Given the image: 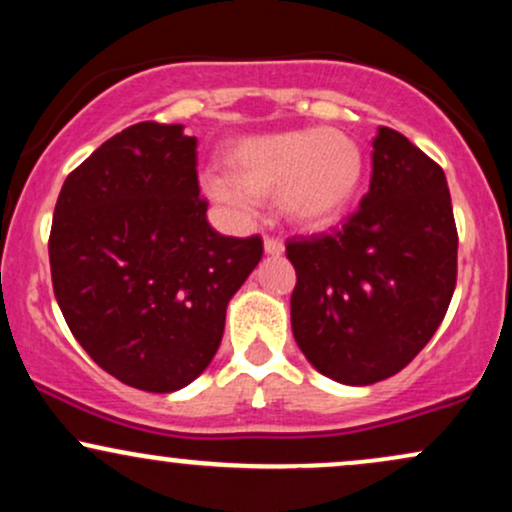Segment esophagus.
I'll return each instance as SVG.
<instances>
[{
    "mask_svg": "<svg viewBox=\"0 0 512 512\" xmlns=\"http://www.w3.org/2000/svg\"><path fill=\"white\" fill-rule=\"evenodd\" d=\"M264 252L272 257L284 255V243H281L279 238H264Z\"/></svg>",
    "mask_w": 512,
    "mask_h": 512,
    "instance_id": "1",
    "label": "esophagus"
}]
</instances>
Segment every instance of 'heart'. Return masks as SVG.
<instances>
[{
	"instance_id": "heart-1",
	"label": "heart",
	"mask_w": 512,
	"mask_h": 512,
	"mask_svg": "<svg viewBox=\"0 0 512 512\" xmlns=\"http://www.w3.org/2000/svg\"><path fill=\"white\" fill-rule=\"evenodd\" d=\"M228 178H209L214 199L250 211L279 199L286 219L303 228L339 221L361 190L366 161L351 134L334 127L284 129L240 137L226 149Z\"/></svg>"
}]
</instances>
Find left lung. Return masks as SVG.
<instances>
[{
  "mask_svg": "<svg viewBox=\"0 0 512 512\" xmlns=\"http://www.w3.org/2000/svg\"><path fill=\"white\" fill-rule=\"evenodd\" d=\"M291 330L327 378L373 385L402 370L443 322L457 279L448 180L390 127L373 139V178L342 228L291 238Z\"/></svg>",
  "mask_w": 512,
  "mask_h": 512,
  "instance_id": "obj_1",
  "label": "left lung"
}]
</instances>
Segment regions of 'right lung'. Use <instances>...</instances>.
<instances>
[{
  "instance_id": "obj_1",
  "label": "right lung",
  "mask_w": 512,
  "mask_h": 512,
  "mask_svg": "<svg viewBox=\"0 0 512 512\" xmlns=\"http://www.w3.org/2000/svg\"><path fill=\"white\" fill-rule=\"evenodd\" d=\"M182 125L122 129L64 180L50 231L52 289L105 373L175 392L207 370L228 301L262 240L228 238L199 199L197 137Z\"/></svg>"
}]
</instances>
